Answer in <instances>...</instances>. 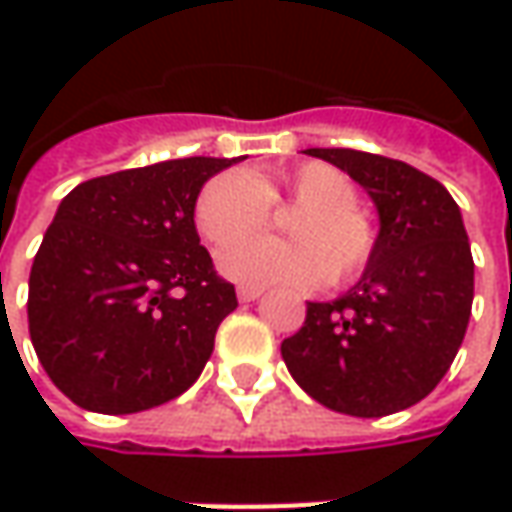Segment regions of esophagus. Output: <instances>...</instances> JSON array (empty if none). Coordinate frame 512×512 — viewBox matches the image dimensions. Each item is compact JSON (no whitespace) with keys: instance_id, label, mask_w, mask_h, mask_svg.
I'll return each mask as SVG.
<instances>
[{"instance_id":"obj_1","label":"esophagus","mask_w":512,"mask_h":512,"mask_svg":"<svg viewBox=\"0 0 512 512\" xmlns=\"http://www.w3.org/2000/svg\"><path fill=\"white\" fill-rule=\"evenodd\" d=\"M236 293H239V302H256V299H259V296L265 293V287L242 285L239 290H236Z\"/></svg>"}]
</instances>
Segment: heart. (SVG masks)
<instances>
[{
	"label": "heart",
	"instance_id": "heart-1",
	"mask_svg": "<svg viewBox=\"0 0 512 512\" xmlns=\"http://www.w3.org/2000/svg\"><path fill=\"white\" fill-rule=\"evenodd\" d=\"M270 204L300 207L288 220L294 242L242 240L264 229ZM356 205V185L342 170L327 162H302L213 176L196 199L193 219L207 245L240 239L219 253V270L227 279L250 287H319L327 276L336 285L356 279L373 256L376 233Z\"/></svg>",
	"mask_w": 512,
	"mask_h": 512
}]
</instances>
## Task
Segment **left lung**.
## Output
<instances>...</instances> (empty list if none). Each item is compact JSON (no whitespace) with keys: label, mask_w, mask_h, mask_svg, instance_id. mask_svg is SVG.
<instances>
[{"label":"left lung","mask_w":512,"mask_h":512,"mask_svg":"<svg viewBox=\"0 0 512 512\" xmlns=\"http://www.w3.org/2000/svg\"><path fill=\"white\" fill-rule=\"evenodd\" d=\"M305 153L370 193L379 236L356 285L333 302H307L282 359L307 396L336 413H399L442 382L470 322L473 253L462 213L442 182L407 162L347 148Z\"/></svg>","instance_id":"1"}]
</instances>
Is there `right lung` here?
I'll list each match as a JSON object with an SVG mask.
<instances>
[{
    "label": "right lung",
    "instance_id": "right-lung-1",
    "mask_svg": "<svg viewBox=\"0 0 512 512\" xmlns=\"http://www.w3.org/2000/svg\"><path fill=\"white\" fill-rule=\"evenodd\" d=\"M236 159H170L76 185L30 267L28 327L70 402L139 413L199 379L236 290L199 245V190Z\"/></svg>",
    "mask_w": 512,
    "mask_h": 512
}]
</instances>
